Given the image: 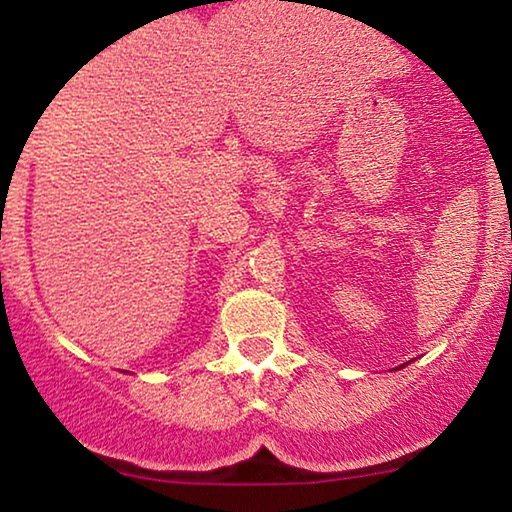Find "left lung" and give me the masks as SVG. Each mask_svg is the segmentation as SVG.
Segmentation results:
<instances>
[{"label":"left lung","mask_w":512,"mask_h":512,"mask_svg":"<svg viewBox=\"0 0 512 512\" xmlns=\"http://www.w3.org/2000/svg\"><path fill=\"white\" fill-rule=\"evenodd\" d=\"M403 366H405V363H403Z\"/></svg>","instance_id":"obj_1"}]
</instances>
